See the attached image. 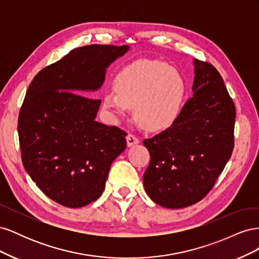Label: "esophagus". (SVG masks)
Instances as JSON below:
<instances>
[{
	"label": "esophagus",
	"instance_id": "obj_1",
	"mask_svg": "<svg viewBox=\"0 0 259 259\" xmlns=\"http://www.w3.org/2000/svg\"><path fill=\"white\" fill-rule=\"evenodd\" d=\"M126 142H127V147H133V146H135L139 143V139L135 135L128 134L126 136Z\"/></svg>",
	"mask_w": 259,
	"mask_h": 259
}]
</instances>
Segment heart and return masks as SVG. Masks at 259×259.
<instances>
[{"mask_svg":"<svg viewBox=\"0 0 259 259\" xmlns=\"http://www.w3.org/2000/svg\"><path fill=\"white\" fill-rule=\"evenodd\" d=\"M115 92H108L104 107L115 119L134 107L136 120L151 132L167 130L182 112L187 95L185 77L159 60H139L116 76Z\"/></svg>","mask_w":259,"mask_h":259,"instance_id":"obj_1","label":"heart"}]
</instances>
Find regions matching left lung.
I'll return each mask as SVG.
<instances>
[{
	"mask_svg": "<svg viewBox=\"0 0 259 259\" xmlns=\"http://www.w3.org/2000/svg\"><path fill=\"white\" fill-rule=\"evenodd\" d=\"M193 96L170 127L144 140L151 156L145 190L166 208L204 198L233 150L236 108L223 77L208 62L193 59Z\"/></svg>",
	"mask_w": 259,
	"mask_h": 259,
	"instance_id": "1",
	"label": "left lung"
}]
</instances>
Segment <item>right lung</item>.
I'll return each mask as SVG.
<instances>
[{
	"label": "right lung",
	"mask_w": 259,
	"mask_h": 259,
	"mask_svg": "<svg viewBox=\"0 0 259 259\" xmlns=\"http://www.w3.org/2000/svg\"><path fill=\"white\" fill-rule=\"evenodd\" d=\"M128 51V45L74 49L42 69L26 93L18 117L23 167L61 205L77 208L96 201L112 162L126 148V133L95 121L101 100L91 97L109 66Z\"/></svg>",
	"instance_id": "obj_1"
}]
</instances>
